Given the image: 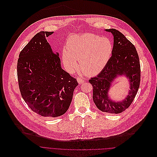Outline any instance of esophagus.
Returning <instances> with one entry per match:
<instances>
[{"label": "esophagus", "mask_w": 157, "mask_h": 157, "mask_svg": "<svg viewBox=\"0 0 157 157\" xmlns=\"http://www.w3.org/2000/svg\"><path fill=\"white\" fill-rule=\"evenodd\" d=\"M77 82H78V83L79 84H82L85 82V80L82 78H81V77H78L77 78Z\"/></svg>", "instance_id": "obj_1"}]
</instances>
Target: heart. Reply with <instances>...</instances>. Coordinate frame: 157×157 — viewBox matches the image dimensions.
<instances>
[{
    "mask_svg": "<svg viewBox=\"0 0 157 157\" xmlns=\"http://www.w3.org/2000/svg\"><path fill=\"white\" fill-rule=\"evenodd\" d=\"M113 46L108 38L91 33L71 37L62 53V62L67 71L74 73L80 68L87 75L100 72L109 61Z\"/></svg>",
    "mask_w": 157,
    "mask_h": 157,
    "instance_id": "1",
    "label": "heart"
}]
</instances>
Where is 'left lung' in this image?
<instances>
[{
  "label": "left lung",
  "instance_id": "8db88e82",
  "mask_svg": "<svg viewBox=\"0 0 157 157\" xmlns=\"http://www.w3.org/2000/svg\"><path fill=\"white\" fill-rule=\"evenodd\" d=\"M114 36L112 56L108 63L96 77L89 82L93 86V100L101 111L119 114L128 108L134 101L140 82V65L134 45L120 31L116 29H106ZM118 75L129 79L130 90L127 98L122 102H113L108 97L111 83Z\"/></svg>",
  "mask_w": 157,
  "mask_h": 157
}]
</instances>
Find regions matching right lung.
I'll list each match as a JSON object with an SVG mask.
<instances>
[{
    "label": "right lung",
    "mask_w": 157,
    "mask_h": 157,
    "mask_svg": "<svg viewBox=\"0 0 157 157\" xmlns=\"http://www.w3.org/2000/svg\"><path fill=\"white\" fill-rule=\"evenodd\" d=\"M53 32L40 31L19 54L17 77L25 103L33 112L47 117L63 115L71 103L78 85L63 70L59 53H54L46 38Z\"/></svg>",
    "instance_id": "right-lung-1"
}]
</instances>
